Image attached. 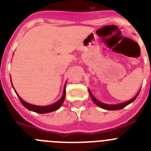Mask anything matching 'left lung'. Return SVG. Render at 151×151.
Returning a JSON list of instances; mask_svg holds the SVG:
<instances>
[{"label":"left lung","instance_id":"left-lung-1","mask_svg":"<svg viewBox=\"0 0 151 151\" xmlns=\"http://www.w3.org/2000/svg\"><path fill=\"white\" fill-rule=\"evenodd\" d=\"M89 91V94H90L91 97L92 101H94V104H96L97 105V106H99L100 107L103 108V109H105V110H121V109H122V108H124L125 106H126L127 105H129V104H131L132 102H133V101H134V100L136 99V97H138V94H136L135 97H134L132 100H130V101H126V102L125 103H122V104H116V105H109V104H103V103L100 102V101H97V99H96L95 97L93 96V94H91V92L90 91V90H88Z\"/></svg>","mask_w":151,"mask_h":151}]
</instances>
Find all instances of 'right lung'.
<instances>
[{"mask_svg": "<svg viewBox=\"0 0 151 151\" xmlns=\"http://www.w3.org/2000/svg\"><path fill=\"white\" fill-rule=\"evenodd\" d=\"M65 97H66V86L64 88V91L62 97L59 101H57V103L54 104L50 105V106H35V105L30 104H28L26 101H24L23 100L21 99V97L18 95L19 99L20 101L21 104L23 105L26 109L31 110V111L35 112V113H50V112L55 111V110H58L60 107L61 106V105L63 104L64 100H65Z\"/></svg>", "mask_w": 151, "mask_h": 151, "instance_id": "obj_1", "label": "right lung"}]
</instances>
